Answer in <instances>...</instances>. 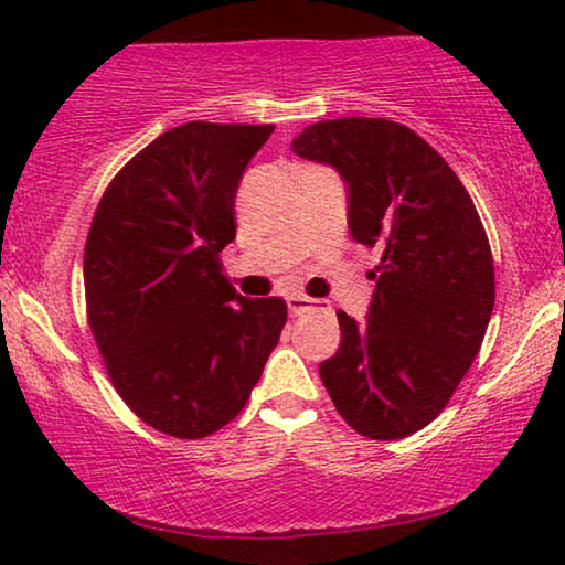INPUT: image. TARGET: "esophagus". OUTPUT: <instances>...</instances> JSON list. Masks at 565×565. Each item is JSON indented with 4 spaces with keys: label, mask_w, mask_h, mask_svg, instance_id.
<instances>
[{
    "label": "esophagus",
    "mask_w": 565,
    "mask_h": 565,
    "mask_svg": "<svg viewBox=\"0 0 565 565\" xmlns=\"http://www.w3.org/2000/svg\"><path fill=\"white\" fill-rule=\"evenodd\" d=\"M316 300L313 298H306V296H290L288 298V311H290V316H300V313H306V311H313V306Z\"/></svg>",
    "instance_id": "34e87169"
}]
</instances>
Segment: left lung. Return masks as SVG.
Returning <instances> with one entry per match:
<instances>
[{"mask_svg":"<svg viewBox=\"0 0 565 565\" xmlns=\"http://www.w3.org/2000/svg\"><path fill=\"white\" fill-rule=\"evenodd\" d=\"M292 151L342 174L352 238L381 252L367 321L337 313L342 344L321 381L362 437L414 435L452 398L489 327L497 282L483 223L450 164L401 122L321 120Z\"/></svg>","mask_w":565,"mask_h":565,"instance_id":"1","label":"left lung"}]
</instances>
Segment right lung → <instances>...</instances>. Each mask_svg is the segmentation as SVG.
<instances>
[{
	"label": "right lung",
	"mask_w": 565,
	"mask_h": 565,
	"mask_svg": "<svg viewBox=\"0 0 565 565\" xmlns=\"http://www.w3.org/2000/svg\"><path fill=\"white\" fill-rule=\"evenodd\" d=\"M275 126L192 120L107 184L84 246L87 319L130 412L169 437L213 435L242 412L288 321L223 275L246 164Z\"/></svg>",
	"instance_id": "add662e5"
}]
</instances>
